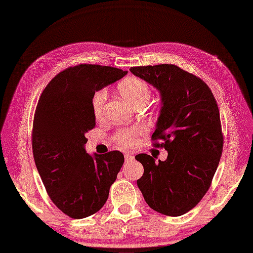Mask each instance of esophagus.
Listing matches in <instances>:
<instances>
[{"label": "esophagus", "instance_id": "obj_1", "mask_svg": "<svg viewBox=\"0 0 253 253\" xmlns=\"http://www.w3.org/2000/svg\"><path fill=\"white\" fill-rule=\"evenodd\" d=\"M125 159H126V163H129V162H132V160L134 159V156L132 154H129V153H126V154H125Z\"/></svg>", "mask_w": 253, "mask_h": 253}]
</instances>
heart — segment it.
<instances>
[{
	"mask_svg": "<svg viewBox=\"0 0 253 253\" xmlns=\"http://www.w3.org/2000/svg\"><path fill=\"white\" fill-rule=\"evenodd\" d=\"M117 87L121 96L134 106L144 105L151 98V89L149 84L139 78H126L119 82ZM106 98H108V93H106L104 88L97 90L93 98H91V110H93L95 118H101ZM144 133L145 128L142 126L124 127L118 129L114 134L113 140L120 145V147L132 148L138 141V137Z\"/></svg>",
	"mask_w": 253,
	"mask_h": 253,
	"instance_id": "obj_1",
	"label": "heart"
}]
</instances>
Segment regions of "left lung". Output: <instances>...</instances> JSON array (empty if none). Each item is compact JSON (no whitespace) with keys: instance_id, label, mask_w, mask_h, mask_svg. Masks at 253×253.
Here are the masks:
<instances>
[{"instance_id":"8db88e82","label":"left lung","mask_w":253,"mask_h":253,"mask_svg":"<svg viewBox=\"0 0 253 253\" xmlns=\"http://www.w3.org/2000/svg\"><path fill=\"white\" fill-rule=\"evenodd\" d=\"M129 71L160 91L163 108L152 141L153 147L168 151L165 162L155 163L148 154L135 156L143 166L137 186L153 210L182 215L209 190L223 153L217 102L201 78L177 65L135 66Z\"/></svg>"}]
</instances>
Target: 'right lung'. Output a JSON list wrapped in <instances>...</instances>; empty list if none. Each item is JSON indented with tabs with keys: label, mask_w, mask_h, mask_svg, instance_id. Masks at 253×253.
<instances>
[{
	"label": "right lung",
	"mask_w": 253,
	"mask_h": 253,
	"mask_svg": "<svg viewBox=\"0 0 253 253\" xmlns=\"http://www.w3.org/2000/svg\"><path fill=\"white\" fill-rule=\"evenodd\" d=\"M126 73L98 64L67 67L49 81L38 101L32 132L36 167L51 202L72 218L102 208L124 165L121 152L93 157L84 144L85 134L96 126L95 91Z\"/></svg>",
	"instance_id": "obj_1"
}]
</instances>
